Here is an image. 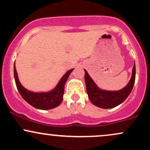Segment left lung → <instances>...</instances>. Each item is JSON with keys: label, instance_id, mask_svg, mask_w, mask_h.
I'll return each mask as SVG.
<instances>
[{"label": "left lung", "instance_id": "obj_1", "mask_svg": "<svg viewBox=\"0 0 150 150\" xmlns=\"http://www.w3.org/2000/svg\"><path fill=\"white\" fill-rule=\"evenodd\" d=\"M85 80L86 89L89 100L95 106L102 108L116 107L123 103L133 88L135 80V65L132 68V74L129 83L123 89L117 92L101 90L97 87L87 72L85 70Z\"/></svg>", "mask_w": 150, "mask_h": 150}]
</instances>
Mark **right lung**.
Instances as JSON below:
<instances>
[{
  "label": "right lung",
  "instance_id": "obj_1",
  "mask_svg": "<svg viewBox=\"0 0 150 150\" xmlns=\"http://www.w3.org/2000/svg\"><path fill=\"white\" fill-rule=\"evenodd\" d=\"M73 69L68 70L58 82L56 87L47 93H35L30 92L22 87L18 80L15 65L14 64V77L17 88L20 95L28 104L33 107L42 110H48L56 108L61 104L64 94L65 83Z\"/></svg>",
  "mask_w": 150,
  "mask_h": 150
}]
</instances>
